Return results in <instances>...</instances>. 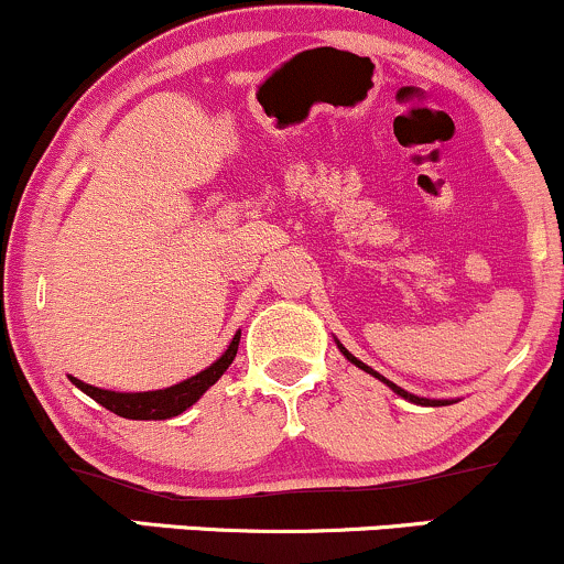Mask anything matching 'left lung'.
<instances>
[{
    "mask_svg": "<svg viewBox=\"0 0 564 564\" xmlns=\"http://www.w3.org/2000/svg\"><path fill=\"white\" fill-rule=\"evenodd\" d=\"M336 341V347H339V352L341 355H345V358L349 360V364H352V366H358L360 368V371H366V373H371V377L373 379H379V381H384V384L387 387H390V390L394 392V394H400V398H403V400H408V403H416V405H451V403H456V400H430V398H419V394H411V392H405L403 390V387H398V384H394V381H390V379H384V377H381V373L379 371H373V368L371 366H366L364 364V360H358V358H355V355L352 352H349V349L347 347H341V341L339 339H334Z\"/></svg>",
    "mask_w": 564,
    "mask_h": 564,
    "instance_id": "1",
    "label": "left lung"
}]
</instances>
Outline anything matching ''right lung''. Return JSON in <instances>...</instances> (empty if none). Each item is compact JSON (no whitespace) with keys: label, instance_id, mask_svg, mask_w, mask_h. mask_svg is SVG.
<instances>
[{"label":"right lung","instance_id":"obj_1","mask_svg":"<svg viewBox=\"0 0 564 564\" xmlns=\"http://www.w3.org/2000/svg\"><path fill=\"white\" fill-rule=\"evenodd\" d=\"M238 341H241V332L230 339L228 349L204 371H198L196 377L180 381V384L166 387V390H151V392H113V390H100V387L84 384L82 379L68 377L84 394L97 400L108 411L119 413L124 419H134V422H161V419L180 416L187 411L193 403H198V398L209 390L212 384H217V379L228 371L238 352Z\"/></svg>","mask_w":564,"mask_h":564}]
</instances>
